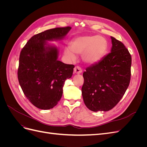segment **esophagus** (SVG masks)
<instances>
[{
  "label": "esophagus",
  "mask_w": 147,
  "mask_h": 147,
  "mask_svg": "<svg viewBox=\"0 0 147 147\" xmlns=\"http://www.w3.org/2000/svg\"><path fill=\"white\" fill-rule=\"evenodd\" d=\"M74 74H80L82 72V69L79 66H75L74 68Z\"/></svg>",
  "instance_id": "obj_1"
}]
</instances>
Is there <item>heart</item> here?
I'll return each mask as SVG.
<instances>
[{"mask_svg": "<svg viewBox=\"0 0 147 147\" xmlns=\"http://www.w3.org/2000/svg\"><path fill=\"white\" fill-rule=\"evenodd\" d=\"M106 39L99 35H84L74 38L70 43V48L64 50L65 56L70 61H75L76 55H82L86 63L92 64L100 61L107 50Z\"/></svg>", "mask_w": 147, "mask_h": 147, "instance_id": "b5f03b06", "label": "heart"}]
</instances>
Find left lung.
I'll use <instances>...</instances> for the list:
<instances>
[{
	"label": "left lung",
	"mask_w": 147,
	"mask_h": 147,
	"mask_svg": "<svg viewBox=\"0 0 147 147\" xmlns=\"http://www.w3.org/2000/svg\"><path fill=\"white\" fill-rule=\"evenodd\" d=\"M111 52L83 74L84 104L93 112H107L122 99L129 85L132 58L124 44L111 37Z\"/></svg>",
	"instance_id": "8db88e82"
}]
</instances>
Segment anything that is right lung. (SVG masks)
<instances>
[{
  "instance_id": "1",
  "label": "right lung",
  "mask_w": 147,
  "mask_h": 147,
  "mask_svg": "<svg viewBox=\"0 0 147 147\" xmlns=\"http://www.w3.org/2000/svg\"><path fill=\"white\" fill-rule=\"evenodd\" d=\"M70 29L56 28L35 34L21 51L19 83L26 98L38 109L48 110L56 106L63 96L65 80L72 77L74 65L57 61V48L45 42L63 38Z\"/></svg>"
}]
</instances>
